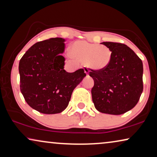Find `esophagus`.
I'll use <instances>...</instances> for the list:
<instances>
[{"mask_svg": "<svg viewBox=\"0 0 157 157\" xmlns=\"http://www.w3.org/2000/svg\"><path fill=\"white\" fill-rule=\"evenodd\" d=\"M84 71H85V72L86 73V76H89V70L87 69V68H86V67H85V68H84Z\"/></svg>", "mask_w": 157, "mask_h": 157, "instance_id": "34e87169", "label": "esophagus"}]
</instances>
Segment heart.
Listing matches in <instances>:
<instances>
[{
	"instance_id": "b5f03b06",
	"label": "heart",
	"mask_w": 157,
	"mask_h": 157,
	"mask_svg": "<svg viewBox=\"0 0 157 157\" xmlns=\"http://www.w3.org/2000/svg\"><path fill=\"white\" fill-rule=\"evenodd\" d=\"M71 54L96 71L106 69L112 58V53L108 47L84 41H76L72 44Z\"/></svg>"
}]
</instances>
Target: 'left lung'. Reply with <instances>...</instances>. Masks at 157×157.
I'll list each match as a JSON object with an SVG mask.
<instances>
[{"label": "left lung", "mask_w": 157, "mask_h": 157, "mask_svg": "<svg viewBox=\"0 0 157 157\" xmlns=\"http://www.w3.org/2000/svg\"><path fill=\"white\" fill-rule=\"evenodd\" d=\"M111 50L112 58L106 69L91 70L94 81L92 101L101 113L121 115L134 108L143 91V65L128 46L116 42H102Z\"/></svg>", "instance_id": "obj_1"}]
</instances>
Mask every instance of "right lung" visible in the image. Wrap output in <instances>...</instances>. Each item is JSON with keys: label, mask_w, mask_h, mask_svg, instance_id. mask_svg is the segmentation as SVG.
Instances as JSON below:
<instances>
[{"label": "right lung", "mask_w": 157, "mask_h": 157, "mask_svg": "<svg viewBox=\"0 0 157 157\" xmlns=\"http://www.w3.org/2000/svg\"><path fill=\"white\" fill-rule=\"evenodd\" d=\"M65 41L56 37L37 42L20 60L21 92L28 105L41 113L63 111L86 76L82 68L74 72L64 70Z\"/></svg>", "instance_id": "1"}]
</instances>
